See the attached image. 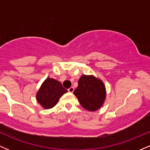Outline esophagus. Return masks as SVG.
Listing matches in <instances>:
<instances>
[{"instance_id":"esophagus-1","label":"esophagus","mask_w":150,"mask_h":150,"mask_svg":"<svg viewBox=\"0 0 150 150\" xmlns=\"http://www.w3.org/2000/svg\"><path fill=\"white\" fill-rule=\"evenodd\" d=\"M68 92H70V93H73L74 92V87H70L69 89H68Z\"/></svg>"}]
</instances>
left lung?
I'll return each instance as SVG.
<instances>
[{
  "mask_svg": "<svg viewBox=\"0 0 150 150\" xmlns=\"http://www.w3.org/2000/svg\"><path fill=\"white\" fill-rule=\"evenodd\" d=\"M73 93L81 106L89 111H95L100 108L106 96L104 82L94 75H82Z\"/></svg>",
  "mask_w": 150,
  "mask_h": 150,
  "instance_id": "8db88e82",
  "label": "left lung"
}]
</instances>
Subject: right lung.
Here are the masks:
<instances>
[{"label":"right lung","instance_id":"add662e5","mask_svg":"<svg viewBox=\"0 0 150 150\" xmlns=\"http://www.w3.org/2000/svg\"><path fill=\"white\" fill-rule=\"evenodd\" d=\"M67 92L59 81L47 77L41 85L36 98L43 108L49 109L56 106L60 97Z\"/></svg>","mask_w":150,"mask_h":150}]
</instances>
